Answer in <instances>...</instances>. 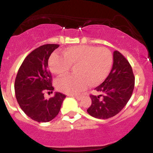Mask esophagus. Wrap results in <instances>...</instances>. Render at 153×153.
<instances>
[{
	"label": "esophagus",
	"instance_id": "1",
	"mask_svg": "<svg viewBox=\"0 0 153 153\" xmlns=\"http://www.w3.org/2000/svg\"><path fill=\"white\" fill-rule=\"evenodd\" d=\"M73 97L75 98H76L77 100H78V101H80L81 98V95H73Z\"/></svg>",
	"mask_w": 153,
	"mask_h": 153
}]
</instances>
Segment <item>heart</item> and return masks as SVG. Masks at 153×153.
Here are the masks:
<instances>
[{
  "label": "heart",
  "mask_w": 153,
  "mask_h": 153,
  "mask_svg": "<svg viewBox=\"0 0 153 153\" xmlns=\"http://www.w3.org/2000/svg\"><path fill=\"white\" fill-rule=\"evenodd\" d=\"M63 55L54 54L49 61L51 72L58 76L67 75L75 67V76L59 78L56 87L65 93L75 94L84 90L89 84L99 85L106 79L112 64V54L106 47L78 45L68 47Z\"/></svg>",
  "instance_id": "obj_1"
}]
</instances>
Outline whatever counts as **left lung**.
<instances>
[{
	"instance_id": "8db88e82",
	"label": "left lung",
	"mask_w": 153,
	"mask_h": 153,
	"mask_svg": "<svg viewBox=\"0 0 153 153\" xmlns=\"http://www.w3.org/2000/svg\"><path fill=\"white\" fill-rule=\"evenodd\" d=\"M135 76L131 65L118 51L113 52V65L105 81L95 88L103 95H91L87 112L94 118L107 119L115 116L126 106L132 96ZM103 96L102 99L100 97Z\"/></svg>"
}]
</instances>
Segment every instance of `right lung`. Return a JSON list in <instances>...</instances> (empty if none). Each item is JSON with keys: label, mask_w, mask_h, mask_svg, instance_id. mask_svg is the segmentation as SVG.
I'll list each match as a JSON object with an SVG mask.
<instances>
[{"label": "right lung", "mask_w": 153, "mask_h": 153, "mask_svg": "<svg viewBox=\"0 0 153 153\" xmlns=\"http://www.w3.org/2000/svg\"><path fill=\"white\" fill-rule=\"evenodd\" d=\"M58 44H45L26 57L18 69L15 81L17 101L24 113L38 122H49L57 116L66 95L55 92L45 99L44 92L52 91V78L48 60Z\"/></svg>", "instance_id": "obj_1"}]
</instances>
